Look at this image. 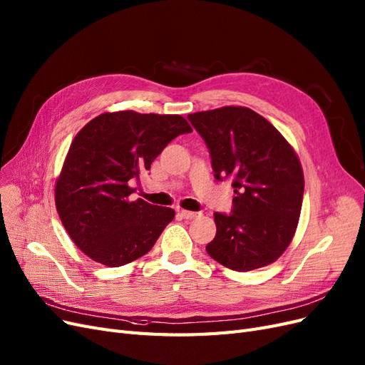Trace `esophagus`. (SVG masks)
I'll use <instances>...</instances> for the list:
<instances>
[{
	"label": "esophagus",
	"instance_id": "esophagus-1",
	"mask_svg": "<svg viewBox=\"0 0 365 365\" xmlns=\"http://www.w3.org/2000/svg\"><path fill=\"white\" fill-rule=\"evenodd\" d=\"M180 215L185 218V220H194V218H198L200 212H191V210H180Z\"/></svg>",
	"mask_w": 365,
	"mask_h": 365
}]
</instances>
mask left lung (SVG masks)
<instances>
[{"mask_svg":"<svg viewBox=\"0 0 365 365\" xmlns=\"http://www.w3.org/2000/svg\"><path fill=\"white\" fill-rule=\"evenodd\" d=\"M215 179H232V214H215L207 255L233 272L273 264L291 244L303 202L302 163L288 140L262 115L241 106L195 112Z\"/></svg>","mask_w":365,"mask_h":365,"instance_id":"1","label":"left lung"}]
</instances>
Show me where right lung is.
Here are the masks:
<instances>
[{"mask_svg":"<svg viewBox=\"0 0 365 365\" xmlns=\"http://www.w3.org/2000/svg\"><path fill=\"white\" fill-rule=\"evenodd\" d=\"M190 132L180 115L120 110L96 116L76 135L54 200L68 235L92 261L121 267L151 250L175 212L130 200V183L175 136Z\"/></svg>","mask_w":365,"mask_h":365,"instance_id":"right-lung-1","label":"right lung"}]
</instances>
